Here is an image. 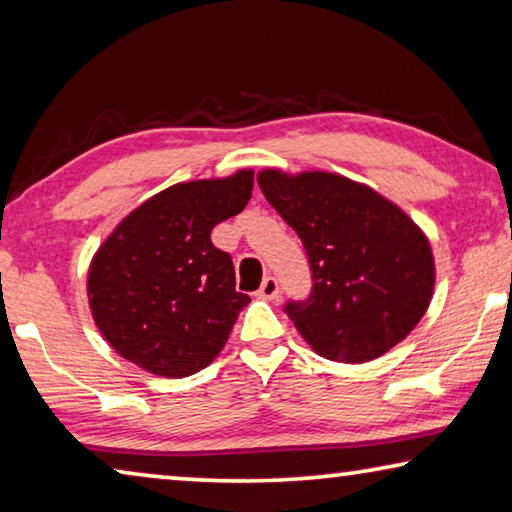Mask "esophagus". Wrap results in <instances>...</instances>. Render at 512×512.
Wrapping results in <instances>:
<instances>
[{"label":"esophagus","instance_id":"34e87169","mask_svg":"<svg viewBox=\"0 0 512 512\" xmlns=\"http://www.w3.org/2000/svg\"><path fill=\"white\" fill-rule=\"evenodd\" d=\"M277 293H280V284H277L275 277H266V280L262 282V287H259V291H257V296L264 300H275Z\"/></svg>","mask_w":512,"mask_h":512}]
</instances>
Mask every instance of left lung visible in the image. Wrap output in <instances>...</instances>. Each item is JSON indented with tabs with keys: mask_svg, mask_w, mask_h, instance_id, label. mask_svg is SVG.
Instances as JSON below:
<instances>
[{
	"mask_svg": "<svg viewBox=\"0 0 512 512\" xmlns=\"http://www.w3.org/2000/svg\"><path fill=\"white\" fill-rule=\"evenodd\" d=\"M257 185L305 244L314 293L287 314L320 357L366 363L420 323L436 287L424 230L391 198L332 171L266 167Z\"/></svg>",
	"mask_w": 512,
	"mask_h": 512,
	"instance_id": "8db88e82",
	"label": "left lung"
}]
</instances>
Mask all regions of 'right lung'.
Wrapping results in <instances>:
<instances>
[{
    "instance_id": "obj_1",
    "label": "right lung",
    "mask_w": 512,
    "mask_h": 512,
    "mask_svg": "<svg viewBox=\"0 0 512 512\" xmlns=\"http://www.w3.org/2000/svg\"><path fill=\"white\" fill-rule=\"evenodd\" d=\"M253 169L176 183L135 207L88 268L94 325L112 350L158 377L180 379L219 357L250 298L214 248V225L250 201Z\"/></svg>"
}]
</instances>
